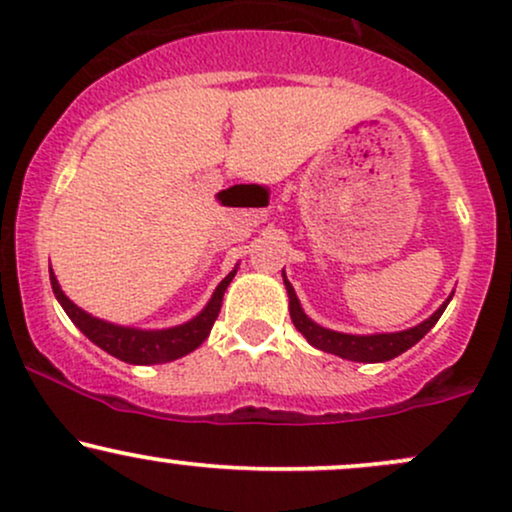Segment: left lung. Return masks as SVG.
<instances>
[{
  "mask_svg": "<svg viewBox=\"0 0 512 512\" xmlns=\"http://www.w3.org/2000/svg\"><path fill=\"white\" fill-rule=\"evenodd\" d=\"M285 287H287V294H290V316H292L294 328H297L299 333H302L304 338L316 347V350L338 354V357L350 359V362H366V364L388 362V359L398 357V354L410 350L412 345H417V342L436 326V321L441 318V314L446 311V306L450 302L448 297L446 304H443L434 316L426 318L424 323H419V326H414L410 330H402V333L347 335V333H335V330L316 326V323L302 311L297 294H294L287 278H285Z\"/></svg>",
  "mask_w": 512,
  "mask_h": 512,
  "instance_id": "left-lung-1",
  "label": "left lung"
}]
</instances>
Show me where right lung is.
Masks as SVG:
<instances>
[{
	"mask_svg": "<svg viewBox=\"0 0 512 512\" xmlns=\"http://www.w3.org/2000/svg\"><path fill=\"white\" fill-rule=\"evenodd\" d=\"M234 273H237V270H232V273L220 282L218 290L210 297L208 306L194 318V321L167 330H136L100 321V318H93L83 309H78V306L59 290V282L52 275V270L50 282L54 297H57L59 304L64 306L66 316L76 323L78 330H81L88 340H93L95 345L102 347L107 354L122 359L126 364H165L194 352L196 347L208 338L210 328H213L215 318L220 314L222 294H225L227 285L232 282Z\"/></svg>",
	"mask_w": 512,
	"mask_h": 512,
	"instance_id": "add662e5",
	"label": "right lung"
}]
</instances>
